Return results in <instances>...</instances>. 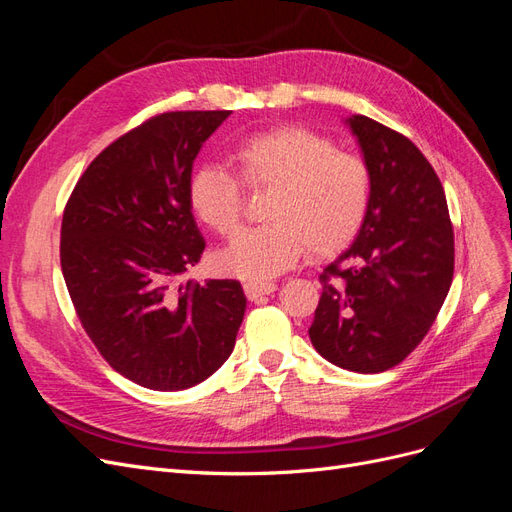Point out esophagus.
Instances as JSON below:
<instances>
[{"label": "esophagus", "instance_id": "obj_1", "mask_svg": "<svg viewBox=\"0 0 512 512\" xmlns=\"http://www.w3.org/2000/svg\"><path fill=\"white\" fill-rule=\"evenodd\" d=\"M276 289L274 283L270 280H249V283H244V293L249 300H259L261 295H270Z\"/></svg>", "mask_w": 512, "mask_h": 512}]
</instances>
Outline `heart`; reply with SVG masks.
I'll return each instance as SVG.
<instances>
[{
  "instance_id": "1",
  "label": "heart",
  "mask_w": 512,
  "mask_h": 512,
  "mask_svg": "<svg viewBox=\"0 0 512 512\" xmlns=\"http://www.w3.org/2000/svg\"><path fill=\"white\" fill-rule=\"evenodd\" d=\"M232 161L202 163L189 180V206L208 229L232 236L242 223L244 187L270 193L263 223L246 229L217 257L219 270L268 280L293 268L306 249L325 257L359 232L372 195L368 163L304 127H278L240 140Z\"/></svg>"
}]
</instances>
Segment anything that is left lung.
I'll return each mask as SVG.
<instances>
[{
    "mask_svg": "<svg viewBox=\"0 0 512 512\" xmlns=\"http://www.w3.org/2000/svg\"><path fill=\"white\" fill-rule=\"evenodd\" d=\"M372 176L355 242L319 276L308 334L334 366L376 374L398 366L430 332L447 300L455 236L432 163L400 131L349 119Z\"/></svg>",
    "mask_w": 512,
    "mask_h": 512,
    "instance_id": "8db88e82",
    "label": "left lung"
}]
</instances>
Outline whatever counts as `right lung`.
Segmentation results:
<instances>
[{
	"instance_id": "obj_1",
	"label": "right lung",
	"mask_w": 512,
	"mask_h": 512,
	"mask_svg": "<svg viewBox=\"0 0 512 512\" xmlns=\"http://www.w3.org/2000/svg\"><path fill=\"white\" fill-rule=\"evenodd\" d=\"M229 114L176 110L129 129L89 163L63 210L61 272L80 325L112 370L146 389L193 387L234 351L246 308L238 280L170 289L206 249L189 180Z\"/></svg>"
}]
</instances>
